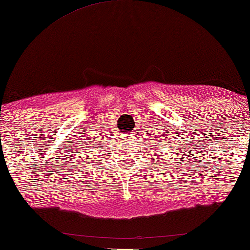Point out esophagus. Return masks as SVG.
I'll use <instances>...</instances> for the list:
<instances>
[{"mask_svg": "<svg viewBox=\"0 0 250 250\" xmlns=\"http://www.w3.org/2000/svg\"><path fill=\"white\" fill-rule=\"evenodd\" d=\"M132 134H134V133H130V134H128V136H126V137H128V138H131V137H132Z\"/></svg>", "mask_w": 250, "mask_h": 250, "instance_id": "obj_1", "label": "esophagus"}]
</instances>
